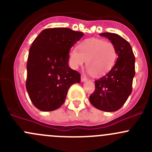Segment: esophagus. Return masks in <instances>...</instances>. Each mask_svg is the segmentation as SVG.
<instances>
[{
	"label": "esophagus",
	"instance_id": "34e87169",
	"mask_svg": "<svg viewBox=\"0 0 152 152\" xmlns=\"http://www.w3.org/2000/svg\"><path fill=\"white\" fill-rule=\"evenodd\" d=\"M87 80V78L85 76H84V75H82V76H81V81H82V82H86V81Z\"/></svg>",
	"mask_w": 152,
	"mask_h": 152
}]
</instances>
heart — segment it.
<instances>
[{
	"label": "heart",
	"mask_w": 152,
	"mask_h": 152,
	"mask_svg": "<svg viewBox=\"0 0 152 152\" xmlns=\"http://www.w3.org/2000/svg\"><path fill=\"white\" fill-rule=\"evenodd\" d=\"M116 58L117 51L112 42L96 38L84 41L78 49L73 48L68 54L69 65L72 68L77 70L86 60L89 71L96 76L108 72L114 65Z\"/></svg>",
	"instance_id": "1"
}]
</instances>
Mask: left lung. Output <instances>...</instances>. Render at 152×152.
Wrapping results in <instances>:
<instances>
[{"label":"left lung","mask_w":152,"mask_h":152,"mask_svg":"<svg viewBox=\"0 0 152 152\" xmlns=\"http://www.w3.org/2000/svg\"><path fill=\"white\" fill-rule=\"evenodd\" d=\"M115 45L118 58L113 68L104 76L95 81V91L90 96L92 105L104 112H115L126 102L132 90L134 58L130 44L117 34H100Z\"/></svg>","instance_id":"obj_1"}]
</instances>
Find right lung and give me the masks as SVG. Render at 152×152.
I'll use <instances>...</instances> for the list:
<instances>
[{"label":"right lung","instance_id":"obj_1","mask_svg":"<svg viewBox=\"0 0 152 152\" xmlns=\"http://www.w3.org/2000/svg\"><path fill=\"white\" fill-rule=\"evenodd\" d=\"M83 32L67 28L42 31L29 49L26 90L32 104L41 111L56 110L63 104L67 91L79 83L81 75L68 65L73 45Z\"/></svg>","mask_w":152,"mask_h":152}]
</instances>
